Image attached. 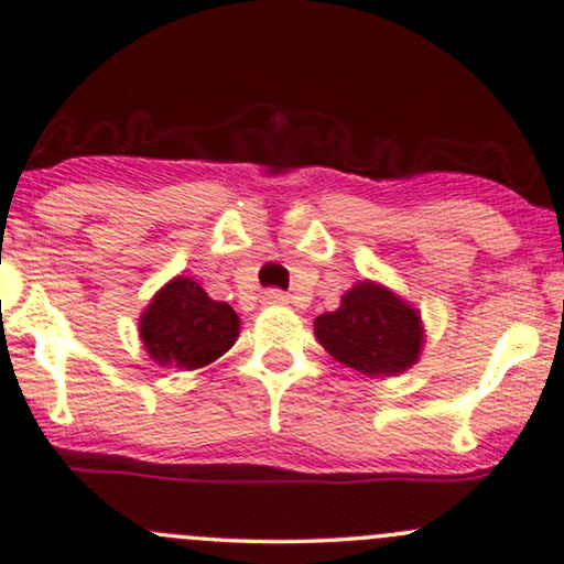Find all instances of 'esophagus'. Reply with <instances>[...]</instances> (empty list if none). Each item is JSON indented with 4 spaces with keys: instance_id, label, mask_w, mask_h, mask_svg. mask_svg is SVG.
<instances>
[{
    "instance_id": "obj_1",
    "label": "esophagus",
    "mask_w": 564,
    "mask_h": 564,
    "mask_svg": "<svg viewBox=\"0 0 564 564\" xmlns=\"http://www.w3.org/2000/svg\"><path fill=\"white\" fill-rule=\"evenodd\" d=\"M262 300L267 302V305H288L290 295H288V292H282V290H267Z\"/></svg>"
}]
</instances>
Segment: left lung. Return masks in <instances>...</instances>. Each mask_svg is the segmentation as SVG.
Returning <instances> with one entry per match:
<instances>
[{"instance_id":"1","label":"left lung","mask_w":564,"mask_h":564,"mask_svg":"<svg viewBox=\"0 0 564 564\" xmlns=\"http://www.w3.org/2000/svg\"><path fill=\"white\" fill-rule=\"evenodd\" d=\"M315 338L333 358L366 377H391L417 361L422 323L417 310L381 284L358 282L340 307L315 321Z\"/></svg>"}]
</instances>
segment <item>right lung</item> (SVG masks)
Instances as JSON below:
<instances>
[{
	"label": "right lung",
	"mask_w": 564,
	"mask_h": 564,
	"mask_svg": "<svg viewBox=\"0 0 564 564\" xmlns=\"http://www.w3.org/2000/svg\"><path fill=\"white\" fill-rule=\"evenodd\" d=\"M140 333L160 366L200 369L239 338V315L228 302L210 300L198 282L175 276L144 310Z\"/></svg>",
	"instance_id": "obj_1"
}]
</instances>
